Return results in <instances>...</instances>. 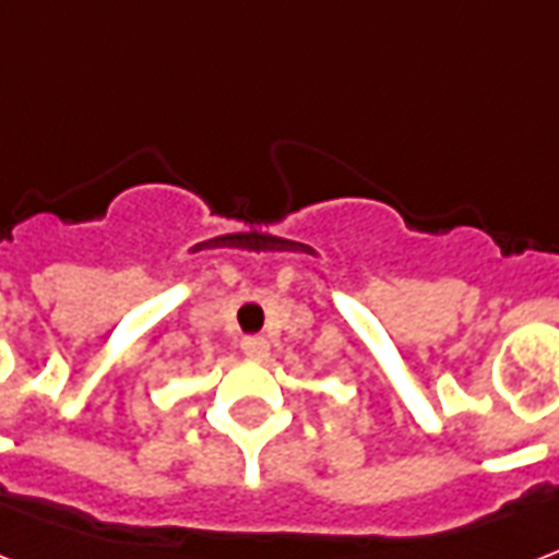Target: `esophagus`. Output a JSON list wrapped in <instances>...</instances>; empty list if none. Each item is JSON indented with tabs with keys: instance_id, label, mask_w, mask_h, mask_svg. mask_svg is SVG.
<instances>
[{
	"instance_id": "esophagus-1",
	"label": "esophagus",
	"mask_w": 559,
	"mask_h": 559,
	"mask_svg": "<svg viewBox=\"0 0 559 559\" xmlns=\"http://www.w3.org/2000/svg\"><path fill=\"white\" fill-rule=\"evenodd\" d=\"M240 346L249 357H266V355H270V340H266V336H242Z\"/></svg>"
}]
</instances>
